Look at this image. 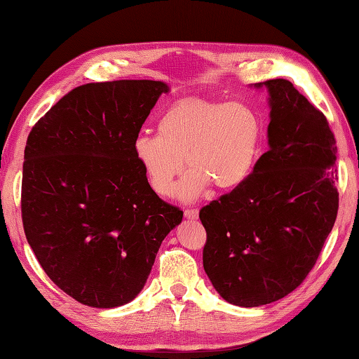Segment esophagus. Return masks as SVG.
<instances>
[{"label":"esophagus","mask_w":359,"mask_h":359,"mask_svg":"<svg viewBox=\"0 0 359 359\" xmlns=\"http://www.w3.org/2000/svg\"><path fill=\"white\" fill-rule=\"evenodd\" d=\"M199 210L198 208H187L185 210V217L187 219H198Z\"/></svg>","instance_id":"obj_1"}]
</instances>
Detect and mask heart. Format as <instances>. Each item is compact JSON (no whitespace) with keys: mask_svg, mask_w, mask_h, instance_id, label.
<instances>
[{"mask_svg":"<svg viewBox=\"0 0 359 359\" xmlns=\"http://www.w3.org/2000/svg\"><path fill=\"white\" fill-rule=\"evenodd\" d=\"M262 138V118L248 104L187 97L161 114L157 135L135 138L133 156L161 198L174 196L185 158L189 171L179 196L193 201L210 185L219 191L243 187L255 170Z\"/></svg>","mask_w":359,"mask_h":359,"instance_id":"1","label":"heart"}]
</instances>
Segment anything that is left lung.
<instances>
[{
    "label": "left lung",
    "mask_w": 359,
    "mask_h": 359,
    "mask_svg": "<svg viewBox=\"0 0 359 359\" xmlns=\"http://www.w3.org/2000/svg\"><path fill=\"white\" fill-rule=\"evenodd\" d=\"M269 151L243 187L202 207L203 269L222 299L268 305L292 292L324 248L339 208L336 138L286 79H269Z\"/></svg>",
    "instance_id": "obj_1"
}]
</instances>
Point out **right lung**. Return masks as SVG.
Segmentation results:
<instances>
[{"label":"right lung","instance_id":"obj_1","mask_svg":"<svg viewBox=\"0 0 359 359\" xmlns=\"http://www.w3.org/2000/svg\"><path fill=\"white\" fill-rule=\"evenodd\" d=\"M160 81L83 83L55 102L27 137L21 180L26 240L69 297L115 308L143 290L161 241L184 212L160 199L133 142Z\"/></svg>","mask_w":359,"mask_h":359}]
</instances>
